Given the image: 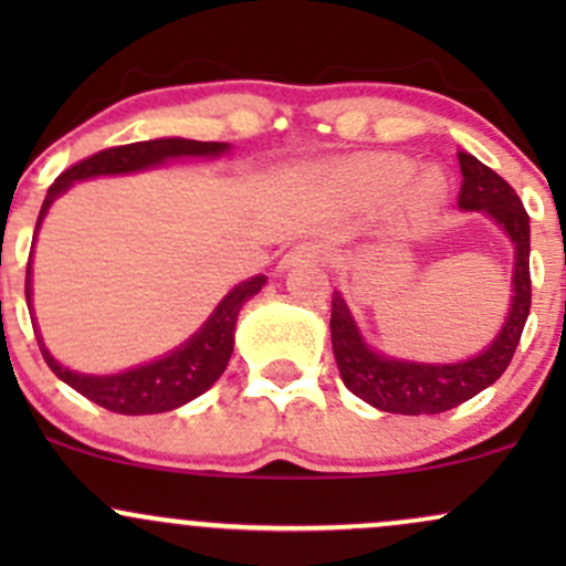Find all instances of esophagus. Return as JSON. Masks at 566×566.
I'll use <instances>...</instances> for the list:
<instances>
[{
    "label": "esophagus",
    "instance_id": "1",
    "mask_svg": "<svg viewBox=\"0 0 566 566\" xmlns=\"http://www.w3.org/2000/svg\"><path fill=\"white\" fill-rule=\"evenodd\" d=\"M322 261H327V250L316 242H303L292 247L287 255L282 258V263H279V269H290V265L295 263H322Z\"/></svg>",
    "mask_w": 566,
    "mask_h": 566
}]
</instances>
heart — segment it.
Instances as JSON below:
<instances>
[{"label":"heart","instance_id":"b5f03b06","mask_svg":"<svg viewBox=\"0 0 566 566\" xmlns=\"http://www.w3.org/2000/svg\"><path fill=\"white\" fill-rule=\"evenodd\" d=\"M415 165L405 157L394 154H378V157L356 159L337 172V186L348 193L350 199L365 201V205H382L394 199L405 185V207L415 216L431 212L444 193V178L437 170L420 172L409 181Z\"/></svg>","mask_w":566,"mask_h":566}]
</instances>
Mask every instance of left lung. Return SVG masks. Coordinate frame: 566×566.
Segmentation results:
<instances>
[{
	"label": "left lung",
	"instance_id": "1",
	"mask_svg": "<svg viewBox=\"0 0 566 566\" xmlns=\"http://www.w3.org/2000/svg\"><path fill=\"white\" fill-rule=\"evenodd\" d=\"M463 186H460V210L486 212L511 237L516 250L513 265V297L503 329L479 356L458 365H423V361L388 359L365 343L354 316H350L340 292L333 295V354L340 378L350 394L367 405L396 415H439L463 405L492 386L516 354L522 329L527 324L532 305L530 282V216L522 199L495 170L482 165L471 154L458 151Z\"/></svg>",
	"mask_w": 566,
	"mask_h": 566
}]
</instances>
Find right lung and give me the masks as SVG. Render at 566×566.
I'll list each match as a JSON object with an SVG mask.
<instances>
[{
	"mask_svg": "<svg viewBox=\"0 0 566 566\" xmlns=\"http://www.w3.org/2000/svg\"><path fill=\"white\" fill-rule=\"evenodd\" d=\"M229 151V143H205V140H186V138H159V140H140L127 143V146L103 148L93 157L76 161L66 172L55 178V184L48 188V197L42 201V210L36 218V231L42 226V218L48 216L50 205L66 193L74 180L97 178V175H125L138 172L146 167H157L167 159L178 157H220ZM265 284V276H252L247 282L237 284L229 295L220 301L212 311L210 319L199 329L191 340L175 348L172 354L161 356L157 361H148L135 369L119 375H84L74 369L63 367L61 361L53 359L48 348H44L42 337L36 333L39 348H42L44 361L63 382H69L74 391L87 396L95 405L112 409L119 415H154V412H170V409L186 405V401L197 399L207 388L223 375L226 365L231 359L233 350V327H237V316L242 305L258 295ZM25 301L31 303V263L25 265Z\"/></svg>",
	"mask_w": 566,
	"mask_h": 566,
	"instance_id": "right-lung-1",
	"label": "right lung"
}]
</instances>
